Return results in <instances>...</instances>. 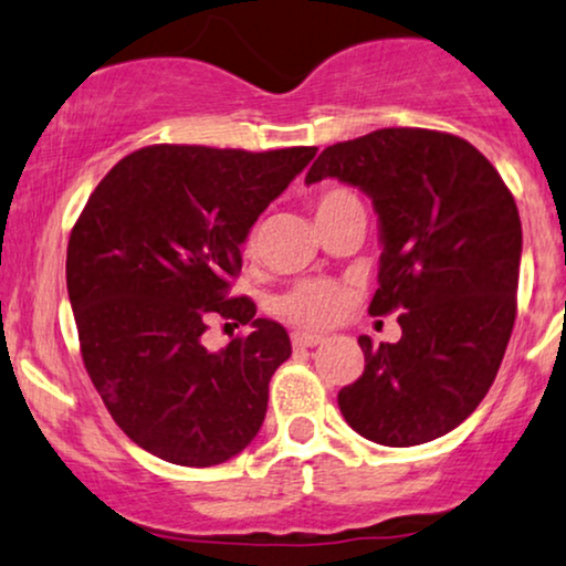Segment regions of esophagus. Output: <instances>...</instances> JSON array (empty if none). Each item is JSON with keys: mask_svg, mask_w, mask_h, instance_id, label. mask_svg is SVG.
Segmentation results:
<instances>
[{"mask_svg": "<svg viewBox=\"0 0 566 566\" xmlns=\"http://www.w3.org/2000/svg\"><path fill=\"white\" fill-rule=\"evenodd\" d=\"M323 342L321 334H311V331H295L292 334V344L297 346V349H307V346H318Z\"/></svg>", "mask_w": 566, "mask_h": 566, "instance_id": "esophagus-1", "label": "esophagus"}]
</instances>
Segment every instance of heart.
<instances>
[{"mask_svg":"<svg viewBox=\"0 0 566 566\" xmlns=\"http://www.w3.org/2000/svg\"><path fill=\"white\" fill-rule=\"evenodd\" d=\"M357 199L346 188H328L315 201V214L323 209ZM346 307V290L336 282H303L276 300V313L305 328H326Z\"/></svg>","mask_w":566,"mask_h":566,"instance_id":"obj_1","label":"heart"}]
</instances>
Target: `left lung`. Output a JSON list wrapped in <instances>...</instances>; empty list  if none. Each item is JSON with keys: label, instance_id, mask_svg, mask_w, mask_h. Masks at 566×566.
Returning a JSON list of instances; mask_svg holds the SVG:
<instances>
[{"label": "left lung", "instance_id": "1", "mask_svg": "<svg viewBox=\"0 0 566 566\" xmlns=\"http://www.w3.org/2000/svg\"><path fill=\"white\" fill-rule=\"evenodd\" d=\"M323 178L373 199L382 253L370 315L401 311L396 344L359 336L365 373L338 390V409L378 446L437 440L476 411L507 349L523 253L515 199L476 147L429 129L331 145L305 184Z\"/></svg>", "mask_w": 566, "mask_h": 566}]
</instances>
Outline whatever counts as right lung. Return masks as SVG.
Segmentation results:
<instances>
[{
    "mask_svg": "<svg viewBox=\"0 0 566 566\" xmlns=\"http://www.w3.org/2000/svg\"><path fill=\"white\" fill-rule=\"evenodd\" d=\"M318 149L155 145L116 163L66 248V292L87 375L147 453L207 469L259 434L269 380L292 344L248 297L228 300L253 222ZM212 314L252 326L220 353Z\"/></svg>",
    "mask_w": 566,
    "mask_h": 566,
    "instance_id": "add662e5",
    "label": "right lung"
}]
</instances>
